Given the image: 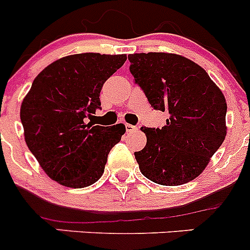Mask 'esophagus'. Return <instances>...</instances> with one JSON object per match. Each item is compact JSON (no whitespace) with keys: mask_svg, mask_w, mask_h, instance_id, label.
<instances>
[{"mask_svg":"<svg viewBox=\"0 0 250 250\" xmlns=\"http://www.w3.org/2000/svg\"><path fill=\"white\" fill-rule=\"evenodd\" d=\"M125 127H126L127 132H132V131H136V130H138V126H135V125H131V124H125Z\"/></svg>","mask_w":250,"mask_h":250,"instance_id":"esophagus-1","label":"esophagus"}]
</instances>
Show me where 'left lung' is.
Masks as SVG:
<instances>
[{
  "label": "left lung",
  "instance_id": "1",
  "mask_svg": "<svg viewBox=\"0 0 250 250\" xmlns=\"http://www.w3.org/2000/svg\"><path fill=\"white\" fill-rule=\"evenodd\" d=\"M130 72L167 125L141 127L146 145L135 151L141 174L160 185L199 176L227 135V101L204 68L175 54L129 55Z\"/></svg>",
  "mask_w": 250,
  "mask_h": 250
}]
</instances>
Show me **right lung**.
I'll return each instance as SVG.
<instances>
[{"label": "right lung", "mask_w": 250, "mask_h": 250, "mask_svg": "<svg viewBox=\"0 0 250 250\" xmlns=\"http://www.w3.org/2000/svg\"><path fill=\"white\" fill-rule=\"evenodd\" d=\"M126 55H70L43 68L21 105V123L30 151L52 180L85 188L101 178L110 150L121 140L124 124L100 126L85 119L101 109L105 81Z\"/></svg>", "instance_id": "right-lung-1"}]
</instances>
